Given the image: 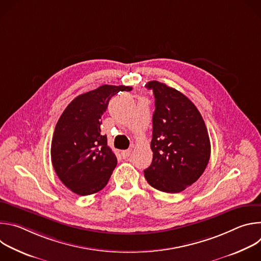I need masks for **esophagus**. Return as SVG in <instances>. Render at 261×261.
Returning a JSON list of instances; mask_svg holds the SVG:
<instances>
[{
    "label": "esophagus",
    "instance_id": "1",
    "mask_svg": "<svg viewBox=\"0 0 261 261\" xmlns=\"http://www.w3.org/2000/svg\"><path fill=\"white\" fill-rule=\"evenodd\" d=\"M130 154H131V148H128V150H124L121 152V155L124 159H127L130 156Z\"/></svg>",
    "mask_w": 261,
    "mask_h": 261
}]
</instances>
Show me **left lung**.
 I'll use <instances>...</instances> for the list:
<instances>
[{
	"label": "left lung",
	"mask_w": 261,
	"mask_h": 261,
	"mask_svg": "<svg viewBox=\"0 0 261 261\" xmlns=\"http://www.w3.org/2000/svg\"><path fill=\"white\" fill-rule=\"evenodd\" d=\"M153 90L155 113L151 148L153 161L144 170L147 182L166 193H178L195 182L211 156L204 121L196 106L177 90L157 81Z\"/></svg>",
	"instance_id": "obj_1"
}]
</instances>
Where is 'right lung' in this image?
Wrapping results in <instances>:
<instances>
[{
    "mask_svg": "<svg viewBox=\"0 0 261 261\" xmlns=\"http://www.w3.org/2000/svg\"><path fill=\"white\" fill-rule=\"evenodd\" d=\"M131 87L104 85L73 99L60 117L51 140V162L62 182L82 196L107 185L118 160L101 132L110 98Z\"/></svg>",
    "mask_w": 261,
    "mask_h": 261,
    "instance_id": "1",
    "label": "right lung"
}]
</instances>
